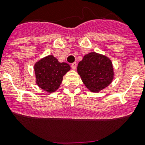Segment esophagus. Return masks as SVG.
<instances>
[{"instance_id":"obj_1","label":"esophagus","mask_w":145,"mask_h":145,"mask_svg":"<svg viewBox=\"0 0 145 145\" xmlns=\"http://www.w3.org/2000/svg\"><path fill=\"white\" fill-rule=\"evenodd\" d=\"M71 67L72 69H73V70H75L77 67V63L76 62H73V63L71 65Z\"/></svg>"}]
</instances>
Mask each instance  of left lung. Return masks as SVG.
<instances>
[{
  "label": "left lung",
  "mask_w": 145,
  "mask_h": 145,
  "mask_svg": "<svg viewBox=\"0 0 145 145\" xmlns=\"http://www.w3.org/2000/svg\"><path fill=\"white\" fill-rule=\"evenodd\" d=\"M77 70L84 85L92 92L100 91L111 84L114 78L111 60L96 52L85 55Z\"/></svg>",
  "instance_id": "left-lung-1"
}]
</instances>
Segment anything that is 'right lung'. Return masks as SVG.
I'll list each match as a JSON object with an SVG mask.
<instances>
[{
	"label": "right lung",
	"instance_id": "1",
	"mask_svg": "<svg viewBox=\"0 0 145 145\" xmlns=\"http://www.w3.org/2000/svg\"><path fill=\"white\" fill-rule=\"evenodd\" d=\"M70 70L68 64L59 62L54 56L48 55L34 65L37 85L45 91L54 92L59 87L64 75Z\"/></svg>",
	"mask_w": 145,
	"mask_h": 145
}]
</instances>
